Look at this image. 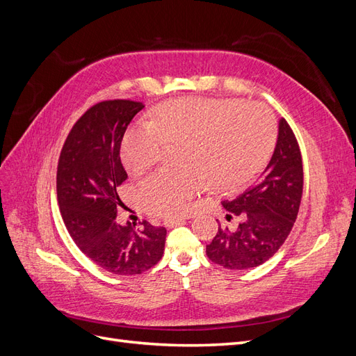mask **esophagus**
<instances>
[{"label": "esophagus", "mask_w": 356, "mask_h": 356, "mask_svg": "<svg viewBox=\"0 0 356 356\" xmlns=\"http://www.w3.org/2000/svg\"><path fill=\"white\" fill-rule=\"evenodd\" d=\"M187 217H174V218H168L165 220V224L168 225V227H175V225L181 224L182 221H186Z\"/></svg>", "instance_id": "34e87169"}]
</instances>
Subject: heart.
Instances as JSON below:
<instances>
[{"mask_svg":"<svg viewBox=\"0 0 356 356\" xmlns=\"http://www.w3.org/2000/svg\"><path fill=\"white\" fill-rule=\"evenodd\" d=\"M273 113L241 99L181 98L165 102L153 122L129 131L122 160L138 175L159 161L166 145H179L177 172H154L136 186L141 207L153 215H177L203 188L238 190L267 163L276 144Z\"/></svg>","mask_w":356,"mask_h":356,"instance_id":"heart-1","label":"heart"}]
</instances>
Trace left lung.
Listing matches in <instances>:
<instances>
[{"label":"left lung","mask_w":356,"mask_h":356,"mask_svg":"<svg viewBox=\"0 0 356 356\" xmlns=\"http://www.w3.org/2000/svg\"><path fill=\"white\" fill-rule=\"evenodd\" d=\"M303 196V161L293 129L285 118L279 122L275 153L255 184L239 197L224 200L227 220L239 218L236 229L218 227L207 245L215 264L243 270L263 264L284 245L296 222Z\"/></svg>","instance_id":"obj_1"}]
</instances>
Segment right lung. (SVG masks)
<instances>
[{"instance_id":"add662e5","label":"right lung","mask_w":356,"mask_h":356,"mask_svg":"<svg viewBox=\"0 0 356 356\" xmlns=\"http://www.w3.org/2000/svg\"><path fill=\"white\" fill-rule=\"evenodd\" d=\"M143 102L110 99L92 105L70 131L56 172L58 203L65 227L93 263L114 275H139L160 261L166 229L148 221L118 224L123 202L117 187L127 178L120 147Z\"/></svg>"}]
</instances>
